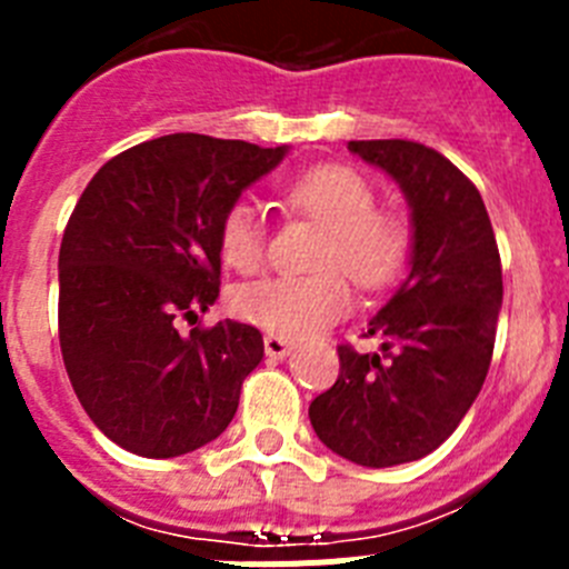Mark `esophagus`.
Instances as JSON below:
<instances>
[{
	"label": "esophagus",
	"instance_id": "1",
	"mask_svg": "<svg viewBox=\"0 0 569 569\" xmlns=\"http://www.w3.org/2000/svg\"><path fill=\"white\" fill-rule=\"evenodd\" d=\"M264 353L270 356V359H288L290 353H293V345H290L288 339H281V336H264Z\"/></svg>",
	"mask_w": 569,
	"mask_h": 569
}]
</instances>
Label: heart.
I'll return each instance as SVG.
<instances>
[{
	"instance_id": "obj_1",
	"label": "heart",
	"mask_w": 569,
	"mask_h": 569,
	"mask_svg": "<svg viewBox=\"0 0 569 569\" xmlns=\"http://www.w3.org/2000/svg\"><path fill=\"white\" fill-rule=\"evenodd\" d=\"M284 204L325 228L310 276H268L236 288L230 308L239 319L281 339L321 333L350 310L345 279L379 290L396 279L410 253V228L399 213L376 210L373 184L345 164L305 170L284 188ZM219 250L230 268L250 273L264 261L268 236L259 210L233 202L219 222Z\"/></svg>"
}]
</instances>
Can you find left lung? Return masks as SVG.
<instances>
[{"mask_svg":"<svg viewBox=\"0 0 569 569\" xmlns=\"http://www.w3.org/2000/svg\"><path fill=\"white\" fill-rule=\"evenodd\" d=\"M401 188L413 224L410 273L367 336L339 347V379L310 401V425L341 459L393 467L450 439L487 379L501 310V259L481 193L450 159L407 139L347 142Z\"/></svg>","mask_w":569,"mask_h":569,"instance_id":"8db88e82","label":"left lung"}]
</instances>
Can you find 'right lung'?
I'll list each match as a JSON object with an SVG mask.
<instances>
[{"instance_id": "obj_1", "label": "right lung", "mask_w": 569, "mask_h": 569, "mask_svg": "<svg viewBox=\"0 0 569 569\" xmlns=\"http://www.w3.org/2000/svg\"><path fill=\"white\" fill-rule=\"evenodd\" d=\"M288 144L170 133L90 179L59 248V345L90 421L144 459L199 450L236 416L264 356L241 321L179 333L219 299V222Z\"/></svg>"}]
</instances>
